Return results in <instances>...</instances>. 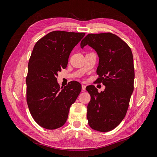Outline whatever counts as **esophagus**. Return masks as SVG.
Instances as JSON below:
<instances>
[{"instance_id": "34e87169", "label": "esophagus", "mask_w": 157, "mask_h": 157, "mask_svg": "<svg viewBox=\"0 0 157 157\" xmlns=\"http://www.w3.org/2000/svg\"><path fill=\"white\" fill-rule=\"evenodd\" d=\"M82 90H83V91L86 90V85H84V84L82 85Z\"/></svg>"}]
</instances>
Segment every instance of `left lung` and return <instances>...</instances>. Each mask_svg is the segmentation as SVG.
I'll use <instances>...</instances> for the list:
<instances>
[{
  "label": "left lung",
  "mask_w": 157,
  "mask_h": 157,
  "mask_svg": "<svg viewBox=\"0 0 157 157\" xmlns=\"http://www.w3.org/2000/svg\"><path fill=\"white\" fill-rule=\"evenodd\" d=\"M88 44L99 56L98 82L105 88L98 92L93 85L86 89L91 99L87 107V119L92 129L107 132L115 128L126 115L134 91V67L130 46L111 33L87 35L80 47Z\"/></svg>",
  "instance_id": "8db88e82"
}]
</instances>
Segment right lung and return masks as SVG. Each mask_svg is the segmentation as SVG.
<instances>
[{
    "label": "right lung",
    "instance_id": "add662e5",
    "mask_svg": "<svg viewBox=\"0 0 157 157\" xmlns=\"http://www.w3.org/2000/svg\"><path fill=\"white\" fill-rule=\"evenodd\" d=\"M85 33L54 31L36 42L28 64L27 103L33 119L48 130L62 126L77 99L81 84L71 81L60 88L58 73L67 67L71 51Z\"/></svg>",
    "mask_w": 157,
    "mask_h": 157
}]
</instances>
